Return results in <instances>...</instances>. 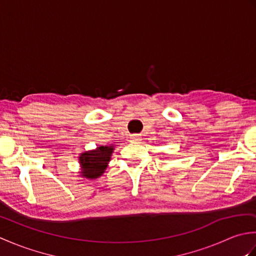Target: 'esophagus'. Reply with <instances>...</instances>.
Instances as JSON below:
<instances>
[{"label":"esophagus","mask_w":256,"mask_h":256,"mask_svg":"<svg viewBox=\"0 0 256 256\" xmlns=\"http://www.w3.org/2000/svg\"><path fill=\"white\" fill-rule=\"evenodd\" d=\"M130 140H131V142H140V136L138 134H133V135H131V136H130Z\"/></svg>","instance_id":"esophagus-1"}]
</instances>
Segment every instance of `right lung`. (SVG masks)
<instances>
[{"instance_id":"obj_1","label":"right lung","mask_w":256,"mask_h":256,"mask_svg":"<svg viewBox=\"0 0 256 256\" xmlns=\"http://www.w3.org/2000/svg\"><path fill=\"white\" fill-rule=\"evenodd\" d=\"M114 145L99 146L94 150H86L78 157L79 176L86 179H96L103 175L111 160Z\"/></svg>"}]
</instances>
